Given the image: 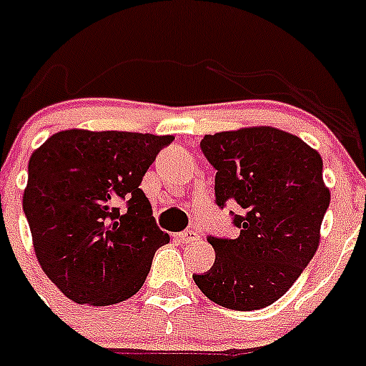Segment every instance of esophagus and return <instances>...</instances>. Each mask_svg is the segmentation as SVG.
<instances>
[{"mask_svg":"<svg viewBox=\"0 0 366 366\" xmlns=\"http://www.w3.org/2000/svg\"><path fill=\"white\" fill-rule=\"evenodd\" d=\"M177 239H179L181 244H191V242H197L200 239V232L197 229H189L187 232L177 234Z\"/></svg>","mask_w":366,"mask_h":366,"instance_id":"obj_1","label":"esophagus"}]
</instances>
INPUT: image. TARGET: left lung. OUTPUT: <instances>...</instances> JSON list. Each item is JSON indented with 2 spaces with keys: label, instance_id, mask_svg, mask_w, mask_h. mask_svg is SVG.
<instances>
[{
  "label": "left lung",
  "instance_id": "left-lung-1",
  "mask_svg": "<svg viewBox=\"0 0 366 366\" xmlns=\"http://www.w3.org/2000/svg\"><path fill=\"white\" fill-rule=\"evenodd\" d=\"M200 149L215 174V202L234 200L238 238L207 242L215 262L194 283L224 308L251 312L287 293L312 261L331 192L323 183L320 153L272 127L204 136Z\"/></svg>",
  "mask_w": 366,
  "mask_h": 366
}]
</instances>
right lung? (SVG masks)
<instances>
[{"label":"right lung","mask_w":366,"mask_h":366,"mask_svg":"<svg viewBox=\"0 0 366 366\" xmlns=\"http://www.w3.org/2000/svg\"><path fill=\"white\" fill-rule=\"evenodd\" d=\"M172 142L71 128L31 153L22 207L35 257L67 299L109 306L142 289L154 251L169 236L157 227L139 185Z\"/></svg>","instance_id":"1"}]
</instances>
